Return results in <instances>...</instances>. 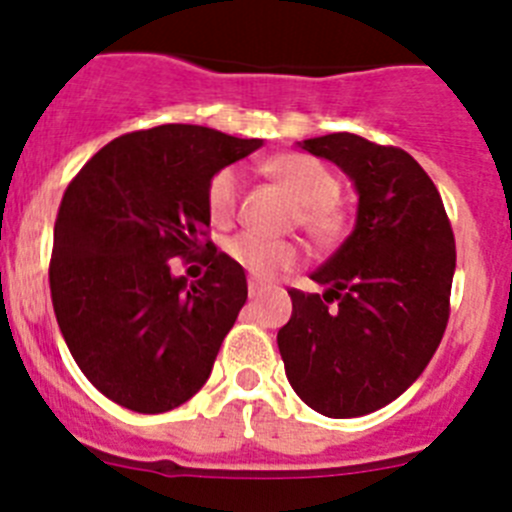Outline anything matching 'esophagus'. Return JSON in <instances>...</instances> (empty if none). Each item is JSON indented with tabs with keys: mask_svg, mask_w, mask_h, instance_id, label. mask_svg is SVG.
Listing matches in <instances>:
<instances>
[{
	"mask_svg": "<svg viewBox=\"0 0 512 512\" xmlns=\"http://www.w3.org/2000/svg\"><path fill=\"white\" fill-rule=\"evenodd\" d=\"M261 289H264V284L259 282V279H248V295L251 297H259Z\"/></svg>",
	"mask_w": 512,
	"mask_h": 512,
	"instance_id": "34e87169",
	"label": "esophagus"
}]
</instances>
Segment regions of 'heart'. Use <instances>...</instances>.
Segmentation results:
<instances>
[{"instance_id": "heart-1", "label": "heart", "mask_w": 512, "mask_h": 512, "mask_svg": "<svg viewBox=\"0 0 512 512\" xmlns=\"http://www.w3.org/2000/svg\"><path fill=\"white\" fill-rule=\"evenodd\" d=\"M261 171L279 184L295 200L289 223L305 230L318 248H336L351 230V212L338 192L341 179L333 169L307 156L287 151L261 161ZM241 205V176L235 169H220L207 184V212L215 225L233 223ZM228 259L251 271L253 277H274L277 271L300 264V246L287 238H261L253 233H238L225 243Z\"/></svg>"}]
</instances>
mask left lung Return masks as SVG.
I'll return each mask as SVG.
<instances>
[{"label":"left lung","instance_id":"1","mask_svg":"<svg viewBox=\"0 0 512 512\" xmlns=\"http://www.w3.org/2000/svg\"><path fill=\"white\" fill-rule=\"evenodd\" d=\"M341 166L359 192L354 233L312 279L289 289L279 354L292 390L328 418L390 405L423 374L451 312L454 230L431 176L408 151L354 133L300 143Z\"/></svg>","mask_w":512,"mask_h":512}]
</instances>
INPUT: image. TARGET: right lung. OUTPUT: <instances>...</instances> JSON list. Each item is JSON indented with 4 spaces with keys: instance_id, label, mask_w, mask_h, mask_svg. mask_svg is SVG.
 Listing matches in <instances>:
<instances>
[{
    "instance_id": "add662e5",
    "label": "right lung",
    "mask_w": 512,
    "mask_h": 512,
    "mask_svg": "<svg viewBox=\"0 0 512 512\" xmlns=\"http://www.w3.org/2000/svg\"><path fill=\"white\" fill-rule=\"evenodd\" d=\"M261 143L200 125L135 130L94 153L63 192L53 310L84 377L122 408L166 413L210 377L248 287L243 266L207 238V184ZM200 247L206 277L174 278L170 259Z\"/></svg>"
}]
</instances>
